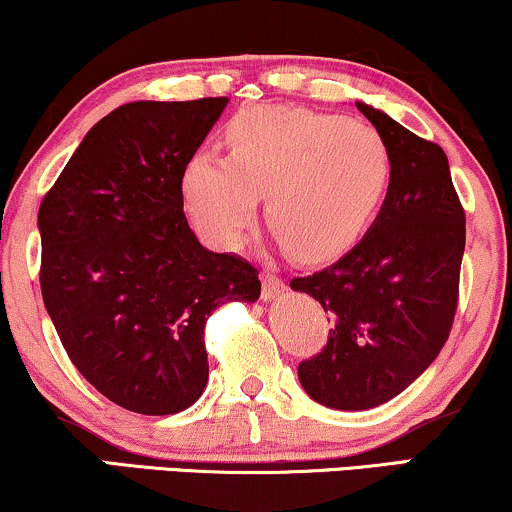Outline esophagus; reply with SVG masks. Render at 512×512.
I'll return each instance as SVG.
<instances>
[{"instance_id":"obj_1","label":"esophagus","mask_w":512,"mask_h":512,"mask_svg":"<svg viewBox=\"0 0 512 512\" xmlns=\"http://www.w3.org/2000/svg\"><path fill=\"white\" fill-rule=\"evenodd\" d=\"M285 292V282L280 280V277L266 273L261 277V299L263 301H273L275 296H280Z\"/></svg>"}]
</instances>
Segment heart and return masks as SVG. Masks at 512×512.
<instances>
[{"mask_svg": "<svg viewBox=\"0 0 512 512\" xmlns=\"http://www.w3.org/2000/svg\"><path fill=\"white\" fill-rule=\"evenodd\" d=\"M227 156L199 151L182 197L208 242L237 249L266 197L277 239L301 261L346 249L377 211L391 180V151L368 123L304 109L239 111Z\"/></svg>", "mask_w": 512, "mask_h": 512, "instance_id": "b5f03b06", "label": "heart"}]
</instances>
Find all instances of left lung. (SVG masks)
Here are the masks:
<instances>
[{"mask_svg":"<svg viewBox=\"0 0 512 512\" xmlns=\"http://www.w3.org/2000/svg\"><path fill=\"white\" fill-rule=\"evenodd\" d=\"M356 109L391 151L387 197L349 254L289 282L330 323L325 349L299 363V382L337 410L382 406L430 368L449 339L465 251V211L444 149L380 109Z\"/></svg>","mask_w":512,"mask_h":512,"instance_id":"obj_1","label":"left lung"}]
</instances>
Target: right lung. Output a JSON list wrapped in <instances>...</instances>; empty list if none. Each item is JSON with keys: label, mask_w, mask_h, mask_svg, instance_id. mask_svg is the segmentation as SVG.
Returning a JSON list of instances; mask_svg holds the SVG:
<instances>
[{"label": "right lung", "mask_w": 512, "mask_h": 512, "mask_svg": "<svg viewBox=\"0 0 512 512\" xmlns=\"http://www.w3.org/2000/svg\"><path fill=\"white\" fill-rule=\"evenodd\" d=\"M227 97L132 102L87 132L44 194V308L80 375L142 415L192 406L208 382L204 327L261 296L258 270L199 244L182 175Z\"/></svg>", "instance_id": "obj_1"}]
</instances>
